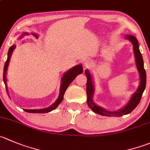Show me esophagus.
I'll return each instance as SVG.
<instances>
[{
	"mask_svg": "<svg viewBox=\"0 0 150 150\" xmlns=\"http://www.w3.org/2000/svg\"><path fill=\"white\" fill-rule=\"evenodd\" d=\"M91 66V62H90L89 60H85L83 62V67L85 68H87V67H90Z\"/></svg>",
	"mask_w": 150,
	"mask_h": 150,
	"instance_id": "esophagus-1",
	"label": "esophagus"
}]
</instances>
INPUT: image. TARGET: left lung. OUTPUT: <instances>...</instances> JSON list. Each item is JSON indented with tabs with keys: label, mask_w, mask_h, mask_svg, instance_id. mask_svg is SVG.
<instances>
[{
	"label": "left lung",
	"mask_w": 150,
	"mask_h": 150,
	"mask_svg": "<svg viewBox=\"0 0 150 150\" xmlns=\"http://www.w3.org/2000/svg\"><path fill=\"white\" fill-rule=\"evenodd\" d=\"M127 39H128L132 42L133 45V50H134V55L136 58V67L139 70V75H140V85L138 88L137 91L134 93L133 97L130 100L129 103H127V105L123 108L121 110L118 111H108L105 109L97 105L92 100V96L94 94V86H93L92 80H91V75L88 70L85 71L86 76L87 77V83H86V94H87V104L88 107L96 114H100L102 116H108V117H111V116H117V117H122L125 114H130V112L133 111L136 106L140 103V100L142 99V94H143L144 91L146 87V71L144 68V62L143 58H142V53L139 50V43H138L136 37L129 35L126 36Z\"/></svg>",
	"instance_id": "8db88e82"
}]
</instances>
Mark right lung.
I'll use <instances>...</instances> for the list:
<instances>
[{"mask_svg": "<svg viewBox=\"0 0 150 150\" xmlns=\"http://www.w3.org/2000/svg\"><path fill=\"white\" fill-rule=\"evenodd\" d=\"M25 34H28V33H23V35ZM34 35L35 34H33ZM15 48V45H12L11 47L9 48L8 52V58H7V60L6 62L5 65H4V83L6 84V70H7V67H8V62H9L10 60V57L11 56V53H12L13 50H14ZM83 72V67L81 66V64L80 65H77V66L74 67L73 68H72L71 69H69L68 72H67L64 75H63L62 79V85H61V88H60V94L59 96V98L57 99L56 102L52 105L50 107L47 108H43V109H32V110H27V109H24L25 111L28 112V113H39V114H45V113H47V112H50L51 110H54L58 105L61 103V102L62 101L64 97V94L65 91L67 90V87L69 86V84L72 82L74 79L76 78V76L79 74L82 73Z\"/></svg>", "mask_w": 150, "mask_h": 150, "instance_id": "add662e5", "label": "right lung"}]
</instances>
